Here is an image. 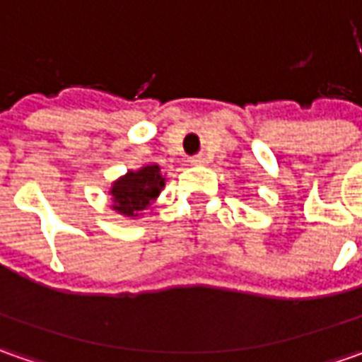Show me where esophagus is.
Instances as JSON below:
<instances>
[{"mask_svg": "<svg viewBox=\"0 0 362 362\" xmlns=\"http://www.w3.org/2000/svg\"><path fill=\"white\" fill-rule=\"evenodd\" d=\"M191 165H205L207 163V159L203 157V155H197V157H191V160H189Z\"/></svg>", "mask_w": 362, "mask_h": 362, "instance_id": "esophagus-1", "label": "esophagus"}]
</instances>
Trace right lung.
Wrapping results in <instances>:
<instances>
[{
	"label": "right lung",
	"instance_id": "obj_1",
	"mask_svg": "<svg viewBox=\"0 0 362 362\" xmlns=\"http://www.w3.org/2000/svg\"><path fill=\"white\" fill-rule=\"evenodd\" d=\"M167 175L160 173V165L145 163L139 169H131L112 181L108 189L110 209L124 219H141L145 211L165 189Z\"/></svg>",
	"mask_w": 362,
	"mask_h": 362
}]
</instances>
